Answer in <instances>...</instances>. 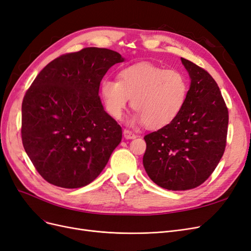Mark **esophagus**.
<instances>
[{"instance_id":"esophagus-1","label":"esophagus","mask_w":251,"mask_h":251,"mask_svg":"<svg viewBox=\"0 0 251 251\" xmlns=\"http://www.w3.org/2000/svg\"><path fill=\"white\" fill-rule=\"evenodd\" d=\"M124 136H125V138H126V139H134V138H136V134L134 132L130 131V130H125L124 131Z\"/></svg>"}]
</instances>
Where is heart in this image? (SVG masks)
Here are the masks:
<instances>
[{"mask_svg": "<svg viewBox=\"0 0 251 251\" xmlns=\"http://www.w3.org/2000/svg\"><path fill=\"white\" fill-rule=\"evenodd\" d=\"M104 108L119 120L130 98L137 112L135 120L158 130L172 124L187 100L188 82L177 70H166L151 63H138L124 68L118 80L104 78L100 85Z\"/></svg>", "mask_w": 251, "mask_h": 251, "instance_id": "b5f03b06", "label": "heart"}]
</instances>
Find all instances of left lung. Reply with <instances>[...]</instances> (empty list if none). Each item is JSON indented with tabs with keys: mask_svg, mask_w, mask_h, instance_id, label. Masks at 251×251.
Here are the masks:
<instances>
[{
	"mask_svg": "<svg viewBox=\"0 0 251 251\" xmlns=\"http://www.w3.org/2000/svg\"><path fill=\"white\" fill-rule=\"evenodd\" d=\"M181 62L191 77L184 107L172 124L144 136V169L169 191L192 189L209 178L224 154L228 128V109L215 79L191 60Z\"/></svg>",
	"mask_w": 251,
	"mask_h": 251,
	"instance_id": "obj_1",
	"label": "left lung"
}]
</instances>
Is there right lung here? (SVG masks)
Segmentation results:
<instances>
[{
  "label": "right lung",
  "instance_id": "obj_1",
  "mask_svg": "<svg viewBox=\"0 0 251 251\" xmlns=\"http://www.w3.org/2000/svg\"><path fill=\"white\" fill-rule=\"evenodd\" d=\"M118 52L88 47L53 59L22 102V141L35 170L49 183L78 188L107 165L123 130L103 110L98 91Z\"/></svg>",
  "mask_w": 251,
  "mask_h": 251
}]
</instances>
